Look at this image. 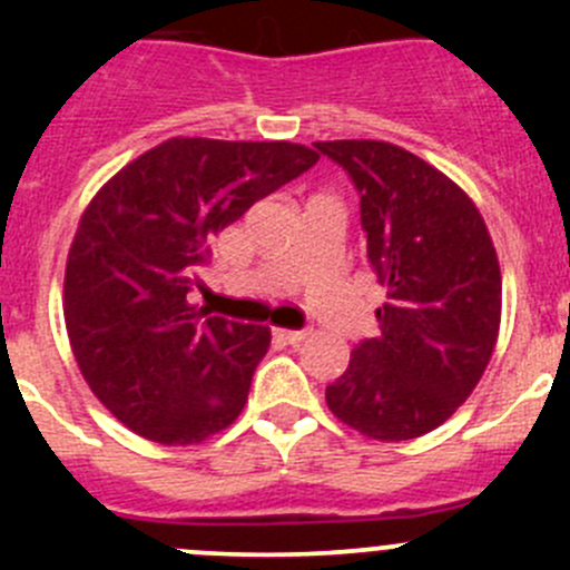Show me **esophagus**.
I'll return each instance as SVG.
<instances>
[{"instance_id":"34e87169","label":"esophagus","mask_w":570,"mask_h":570,"mask_svg":"<svg viewBox=\"0 0 570 570\" xmlns=\"http://www.w3.org/2000/svg\"><path fill=\"white\" fill-rule=\"evenodd\" d=\"M275 336L286 344H301V342H306L308 331H286V327H278V331H275Z\"/></svg>"}]
</instances>
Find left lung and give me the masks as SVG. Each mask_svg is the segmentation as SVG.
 I'll return each instance as SVG.
<instances>
[{
  "label": "left lung",
  "instance_id": "8db88e82",
  "mask_svg": "<svg viewBox=\"0 0 570 570\" xmlns=\"http://www.w3.org/2000/svg\"><path fill=\"white\" fill-rule=\"evenodd\" d=\"M361 198L366 262L386 286L381 333L325 389L333 416L377 441L430 433L491 361L502 314L497 250L469 195L405 148L314 142Z\"/></svg>",
  "mask_w": 570,
  "mask_h": 570
}]
</instances>
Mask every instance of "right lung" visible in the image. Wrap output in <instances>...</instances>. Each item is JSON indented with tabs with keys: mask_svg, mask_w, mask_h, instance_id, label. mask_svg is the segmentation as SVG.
<instances>
[{
	"mask_svg": "<svg viewBox=\"0 0 570 570\" xmlns=\"http://www.w3.org/2000/svg\"><path fill=\"white\" fill-rule=\"evenodd\" d=\"M317 159L295 142L174 137L90 200L68 253L66 327L85 381L126 428L184 446L239 416L269 331L206 317L187 295L212 237Z\"/></svg>",
	"mask_w": 570,
	"mask_h": 570,
	"instance_id": "right-lung-1",
	"label": "right lung"
}]
</instances>
